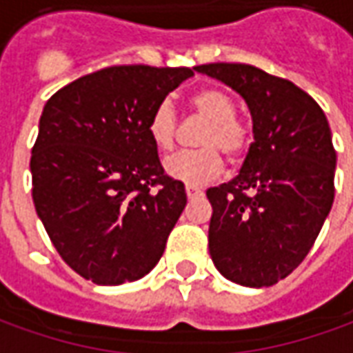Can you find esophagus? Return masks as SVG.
Masks as SVG:
<instances>
[{
	"label": "esophagus",
	"mask_w": 353,
	"mask_h": 353,
	"mask_svg": "<svg viewBox=\"0 0 353 353\" xmlns=\"http://www.w3.org/2000/svg\"><path fill=\"white\" fill-rule=\"evenodd\" d=\"M185 192H187V196H189V199H199V196H202V194H204V192L200 191V189L192 187V185H187V187H185Z\"/></svg>",
	"instance_id": "esophagus-1"
}]
</instances>
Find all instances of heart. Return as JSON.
I'll return each instance as SVG.
<instances>
[{"mask_svg": "<svg viewBox=\"0 0 353 353\" xmlns=\"http://www.w3.org/2000/svg\"><path fill=\"white\" fill-rule=\"evenodd\" d=\"M194 115L206 121L196 151H183L170 157L164 170L170 177L192 187H200L223 172V153L229 161H238L252 145L250 126L236 117L234 100L221 88H204L191 98ZM147 132L161 151H170L176 143L177 111L172 100H161L149 115Z\"/></svg>", "mask_w": 353, "mask_h": 353, "instance_id": "heart-1", "label": "heart"}]
</instances>
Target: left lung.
I'll return each instance as SVG.
<instances>
[{
    "mask_svg": "<svg viewBox=\"0 0 353 353\" xmlns=\"http://www.w3.org/2000/svg\"><path fill=\"white\" fill-rule=\"evenodd\" d=\"M248 103L253 141L234 179L210 187L208 242L217 270L245 288L288 278L308 255L334 200L336 151L318 101L250 64H202Z\"/></svg>",
    "mask_w": 353,
    "mask_h": 353,
    "instance_id": "1",
    "label": "left lung"
}]
</instances>
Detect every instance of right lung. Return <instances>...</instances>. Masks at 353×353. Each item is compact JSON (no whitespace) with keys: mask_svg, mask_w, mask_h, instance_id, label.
<instances>
[{"mask_svg":"<svg viewBox=\"0 0 353 353\" xmlns=\"http://www.w3.org/2000/svg\"><path fill=\"white\" fill-rule=\"evenodd\" d=\"M189 68L111 65L79 77L43 108L32 196L65 265L98 285L151 272L187 204L147 132L154 105Z\"/></svg>","mask_w":353,"mask_h":353,"instance_id":"1","label":"right lung"}]
</instances>
